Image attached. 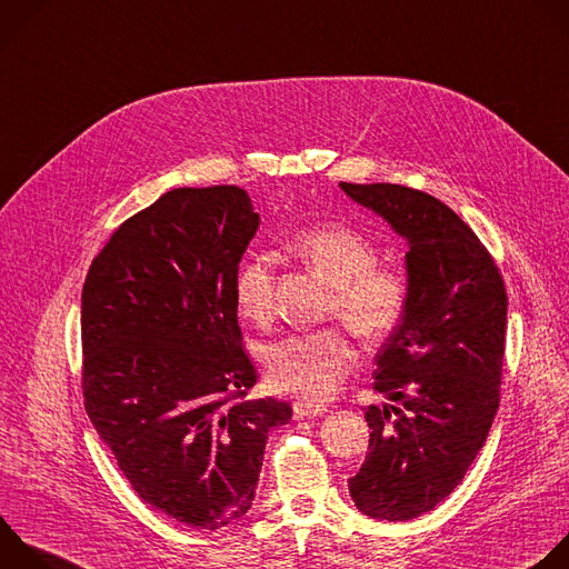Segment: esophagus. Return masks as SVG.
<instances>
[{"label": "esophagus", "mask_w": 569, "mask_h": 569, "mask_svg": "<svg viewBox=\"0 0 569 569\" xmlns=\"http://www.w3.org/2000/svg\"><path fill=\"white\" fill-rule=\"evenodd\" d=\"M326 413L323 405H312V402H297L295 405V416L297 418H319Z\"/></svg>", "instance_id": "1"}]
</instances>
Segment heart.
<instances>
[{"label":"heart","mask_w":569,"mask_h":569,"mask_svg":"<svg viewBox=\"0 0 569 569\" xmlns=\"http://www.w3.org/2000/svg\"><path fill=\"white\" fill-rule=\"evenodd\" d=\"M286 250L310 272L332 286L328 310L363 341L389 337L402 321L411 283L396 263L375 261V243L352 226L319 223L295 232ZM239 312L263 323L274 312V272L266 257L246 259L234 277ZM352 348L337 326L295 332L266 352L268 377L274 389L310 402L328 400L352 366Z\"/></svg>","instance_id":"b5f03b06"}]
</instances>
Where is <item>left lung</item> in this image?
I'll list each match as a JSON object with an SVG mask.
<instances>
[{
    "mask_svg": "<svg viewBox=\"0 0 569 569\" xmlns=\"http://www.w3.org/2000/svg\"><path fill=\"white\" fill-rule=\"evenodd\" d=\"M409 241V306L377 352V393L363 409L370 440L348 480L357 509L380 520L431 511L465 478L500 402L507 290L473 230L420 189L339 182Z\"/></svg>",
    "mask_w": 569,
    "mask_h": 569,
    "instance_id": "8db88e82",
    "label": "left lung"
}]
</instances>
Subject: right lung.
Instances as JSON below:
<instances>
[{
    "instance_id": "obj_1",
    "label": "right lung",
    "mask_w": 569,
    "mask_h": 569,
    "mask_svg": "<svg viewBox=\"0 0 569 569\" xmlns=\"http://www.w3.org/2000/svg\"><path fill=\"white\" fill-rule=\"evenodd\" d=\"M259 228L237 184L178 187L127 219L82 288V396L131 489L197 529L252 507L272 427L292 407L248 398L234 277Z\"/></svg>"
}]
</instances>
